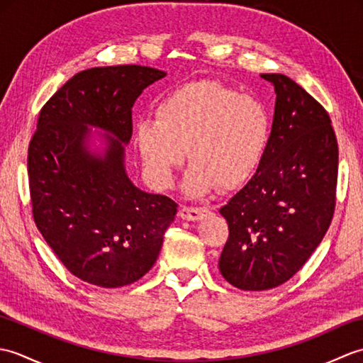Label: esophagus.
<instances>
[{
    "instance_id": "1",
    "label": "esophagus",
    "mask_w": 363,
    "mask_h": 363,
    "mask_svg": "<svg viewBox=\"0 0 363 363\" xmlns=\"http://www.w3.org/2000/svg\"><path fill=\"white\" fill-rule=\"evenodd\" d=\"M207 213V209L204 207H189V206H181L179 209V217L187 221H198L201 220Z\"/></svg>"
}]
</instances>
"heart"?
Masks as SVG:
<instances>
[{"label": "heart", "instance_id": "heart-1", "mask_svg": "<svg viewBox=\"0 0 363 363\" xmlns=\"http://www.w3.org/2000/svg\"><path fill=\"white\" fill-rule=\"evenodd\" d=\"M269 130L272 120L259 99L217 82H194L162 99L154 120L138 123L135 146L157 189L173 187L187 151L191 167L184 191L199 198L217 186H245L264 160Z\"/></svg>", "mask_w": 363, "mask_h": 363}]
</instances>
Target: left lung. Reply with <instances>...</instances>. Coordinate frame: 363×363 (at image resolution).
Segmentation results:
<instances>
[{"label": "left lung", "mask_w": 363, "mask_h": 363, "mask_svg": "<svg viewBox=\"0 0 363 363\" xmlns=\"http://www.w3.org/2000/svg\"><path fill=\"white\" fill-rule=\"evenodd\" d=\"M272 82L276 106L264 160L223 206L229 238L218 268L240 290L289 281L321 243L335 207L338 146L328 112L285 74Z\"/></svg>", "instance_id": "obj_1"}]
</instances>
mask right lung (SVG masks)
Masks as SVG:
<instances>
[{
	"label": "right lung",
	"mask_w": 363,
	"mask_h": 363,
	"mask_svg": "<svg viewBox=\"0 0 363 363\" xmlns=\"http://www.w3.org/2000/svg\"><path fill=\"white\" fill-rule=\"evenodd\" d=\"M164 76L142 65L74 74L43 106L29 143L35 225L68 272L98 287H123L148 273L177 212L173 199L135 187L125 165L133 106Z\"/></svg>",
	"instance_id": "1"
}]
</instances>
